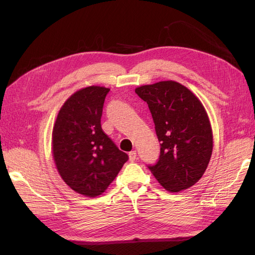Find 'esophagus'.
I'll list each match as a JSON object with an SVG mask.
<instances>
[{"label":"esophagus","mask_w":255,"mask_h":255,"mask_svg":"<svg viewBox=\"0 0 255 255\" xmlns=\"http://www.w3.org/2000/svg\"><path fill=\"white\" fill-rule=\"evenodd\" d=\"M128 158H129L130 161H135V159L137 158V153H136V151H130V152L128 153Z\"/></svg>","instance_id":"34e87169"}]
</instances>
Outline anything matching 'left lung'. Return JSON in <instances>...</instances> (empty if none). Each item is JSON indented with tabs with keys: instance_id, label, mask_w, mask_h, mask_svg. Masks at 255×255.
Here are the masks:
<instances>
[{
	"instance_id": "8db88e82",
	"label": "left lung",
	"mask_w": 255,
	"mask_h": 255,
	"mask_svg": "<svg viewBox=\"0 0 255 255\" xmlns=\"http://www.w3.org/2000/svg\"><path fill=\"white\" fill-rule=\"evenodd\" d=\"M136 94L146 102L160 141L150 171L166 190L179 192L204 174L213 152V130L201 101L182 84L161 81L142 85Z\"/></svg>"
}]
</instances>
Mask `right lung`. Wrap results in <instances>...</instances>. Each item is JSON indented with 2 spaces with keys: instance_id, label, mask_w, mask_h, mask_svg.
I'll use <instances>...</instances> for the list:
<instances>
[{
  "instance_id": "obj_1",
  "label": "right lung",
  "mask_w": 255,
  "mask_h": 255,
  "mask_svg": "<svg viewBox=\"0 0 255 255\" xmlns=\"http://www.w3.org/2000/svg\"><path fill=\"white\" fill-rule=\"evenodd\" d=\"M110 88L88 86L67 99L52 132V154L61 179L78 194L102 195L128 159L101 128Z\"/></svg>"
}]
</instances>
